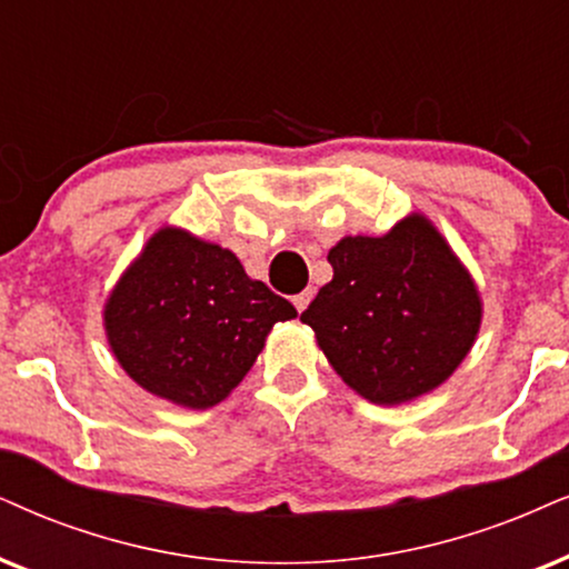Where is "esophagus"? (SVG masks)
<instances>
[{"label":"esophagus","mask_w":569,"mask_h":569,"mask_svg":"<svg viewBox=\"0 0 569 569\" xmlns=\"http://www.w3.org/2000/svg\"><path fill=\"white\" fill-rule=\"evenodd\" d=\"M309 301H312V291H301L293 297V307H297L299 312H305V309L309 307Z\"/></svg>","instance_id":"1"}]
</instances>
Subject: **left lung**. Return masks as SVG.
<instances>
[{"label": "left lung", "mask_w": 569, "mask_h": 569, "mask_svg": "<svg viewBox=\"0 0 569 569\" xmlns=\"http://www.w3.org/2000/svg\"><path fill=\"white\" fill-rule=\"evenodd\" d=\"M333 280L301 322L343 383L372 405L433 391L476 343L483 305L476 280L426 214L386 236H347L328 251Z\"/></svg>", "instance_id": "1"}]
</instances>
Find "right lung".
<instances>
[{"mask_svg":"<svg viewBox=\"0 0 569 569\" xmlns=\"http://www.w3.org/2000/svg\"><path fill=\"white\" fill-rule=\"evenodd\" d=\"M297 309L239 257L181 228H160L104 305L114 359L154 397L178 407L220 405L251 370L276 322Z\"/></svg>","mask_w":569,"mask_h":569,"instance_id":"1","label":"right lung"}]
</instances>
